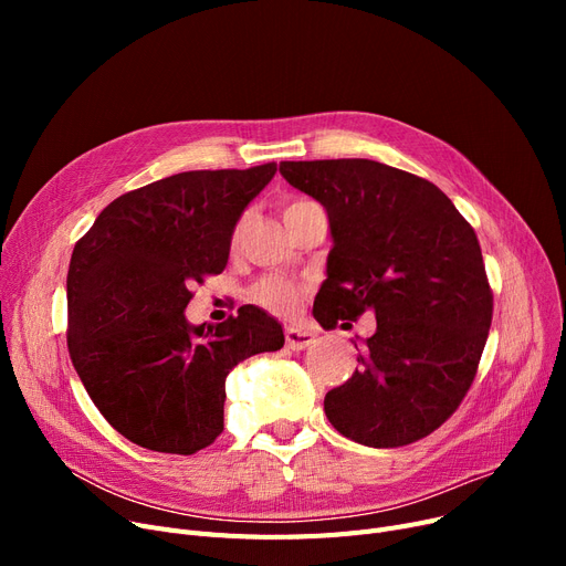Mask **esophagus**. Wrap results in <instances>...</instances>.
Segmentation results:
<instances>
[{
    "instance_id": "obj_1",
    "label": "esophagus",
    "mask_w": 566,
    "mask_h": 566,
    "mask_svg": "<svg viewBox=\"0 0 566 566\" xmlns=\"http://www.w3.org/2000/svg\"><path fill=\"white\" fill-rule=\"evenodd\" d=\"M312 344H314V335L307 328H301V325H289V328H286V346L291 350H305Z\"/></svg>"
}]
</instances>
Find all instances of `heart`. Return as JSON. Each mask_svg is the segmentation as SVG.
I'll return each mask as SVG.
<instances>
[{"mask_svg":"<svg viewBox=\"0 0 566 566\" xmlns=\"http://www.w3.org/2000/svg\"><path fill=\"white\" fill-rule=\"evenodd\" d=\"M305 203H310V199H293V201H289L286 208H284V218H286L289 213H293L295 208H301V206H305ZM243 227H245V218L238 220L235 227H233V233H231V243H233V245L238 243V238H241ZM301 295H303V286H301L298 282H291V280L280 277V275L263 277V280L252 289L254 303H256L259 307L268 310V312H273V314H289V312L295 307V303L301 301Z\"/></svg>","mask_w":566,"mask_h":566,"instance_id":"obj_1","label":"heart"}]
</instances>
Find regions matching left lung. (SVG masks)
Here are the masks:
<instances>
[{"mask_svg": "<svg viewBox=\"0 0 566 566\" xmlns=\"http://www.w3.org/2000/svg\"><path fill=\"white\" fill-rule=\"evenodd\" d=\"M280 171L331 220L335 245L314 318L348 331V321L376 314L360 367L325 395L331 424L367 448L429 436L468 395L491 328L478 233L431 181L390 165L284 160Z\"/></svg>", "mask_w": 566, "mask_h": 566, "instance_id": "obj_1", "label": "left lung"}]
</instances>
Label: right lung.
<instances>
[{"mask_svg":"<svg viewBox=\"0 0 566 566\" xmlns=\"http://www.w3.org/2000/svg\"><path fill=\"white\" fill-rule=\"evenodd\" d=\"M277 165L181 171L105 206L75 243L69 353L103 418L139 448L195 454L224 429L227 374L284 346L282 325L245 305L190 325L192 286L220 275L233 227Z\"/></svg>","mask_w":566,"mask_h":566,"instance_id":"add662e5","label":"right lung"}]
</instances>
